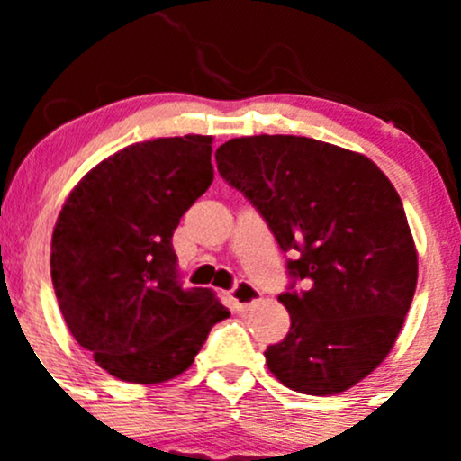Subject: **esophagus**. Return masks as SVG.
Instances as JSON below:
<instances>
[{"mask_svg":"<svg viewBox=\"0 0 461 461\" xmlns=\"http://www.w3.org/2000/svg\"><path fill=\"white\" fill-rule=\"evenodd\" d=\"M260 290L249 282H238L234 288H231V299H234L238 308H249V305H253L256 301H260Z\"/></svg>","mask_w":461,"mask_h":461,"instance_id":"1","label":"esophagus"}]
</instances>
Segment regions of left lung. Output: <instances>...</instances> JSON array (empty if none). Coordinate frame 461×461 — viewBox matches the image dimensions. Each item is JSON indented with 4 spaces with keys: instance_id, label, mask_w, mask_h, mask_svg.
Listing matches in <instances>:
<instances>
[{
    "instance_id": "obj_1",
    "label": "left lung",
    "mask_w": 461,
    "mask_h": 461,
    "mask_svg": "<svg viewBox=\"0 0 461 461\" xmlns=\"http://www.w3.org/2000/svg\"><path fill=\"white\" fill-rule=\"evenodd\" d=\"M214 158L303 279L279 294L290 331L264 351L268 370L297 393H345L384 362L414 299L418 256L399 193L366 156L305 136H242Z\"/></svg>"
}]
</instances>
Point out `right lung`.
<instances>
[{
  "instance_id": "obj_1",
  "label": "right lung",
  "mask_w": 461,
  "mask_h": 461,
  "mask_svg": "<svg viewBox=\"0 0 461 461\" xmlns=\"http://www.w3.org/2000/svg\"><path fill=\"white\" fill-rule=\"evenodd\" d=\"M212 136L125 147L71 190L51 236V282L77 345L121 382L162 384L190 368L230 310L184 290L173 231L214 179Z\"/></svg>"
}]
</instances>
